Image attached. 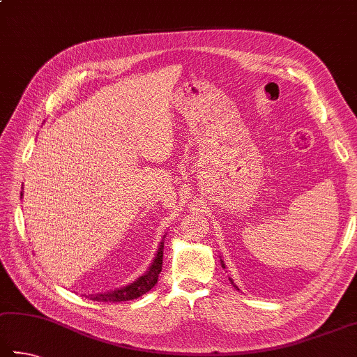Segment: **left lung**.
<instances>
[{
  "instance_id": "1",
  "label": "left lung",
  "mask_w": 357,
  "mask_h": 357,
  "mask_svg": "<svg viewBox=\"0 0 357 357\" xmlns=\"http://www.w3.org/2000/svg\"><path fill=\"white\" fill-rule=\"evenodd\" d=\"M222 267L225 268V264H223V261H222ZM231 282H232V286H234V281H232V280H231ZM234 287H236V286H234ZM237 290H238V289H237Z\"/></svg>"
}]
</instances>
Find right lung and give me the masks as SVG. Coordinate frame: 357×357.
I'll return each mask as SVG.
<instances>
[{"label": "right lung", "instance_id": "obj_1", "mask_svg": "<svg viewBox=\"0 0 357 357\" xmlns=\"http://www.w3.org/2000/svg\"><path fill=\"white\" fill-rule=\"evenodd\" d=\"M162 259H164V241L160 242L158 252H156V257H154L153 264L150 265V268H148V271L144 276L137 278V280L129 284V286H125L121 289H115L111 291H105V294L89 295L86 298H90V300H93V301H105V303H120V301L135 300V298L142 296L156 286L159 273L162 271Z\"/></svg>", "mask_w": 357, "mask_h": 357}]
</instances>
